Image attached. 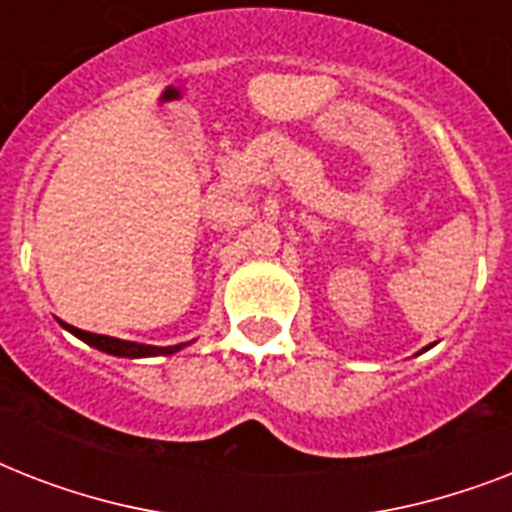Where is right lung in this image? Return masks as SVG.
<instances>
[{
  "label": "right lung",
  "instance_id": "obj_1",
  "mask_svg": "<svg viewBox=\"0 0 512 512\" xmlns=\"http://www.w3.org/2000/svg\"><path fill=\"white\" fill-rule=\"evenodd\" d=\"M68 332H74L79 340L90 342L98 350H106L111 356H127V358H146V356H170L175 350H180L183 345H170V348H156V345H140V342H127V340H116V337L106 335H92V332H84V329L68 327Z\"/></svg>",
  "mask_w": 512,
  "mask_h": 512
}]
</instances>
